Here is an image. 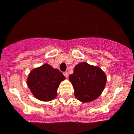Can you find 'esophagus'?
<instances>
[{"mask_svg":"<svg viewBox=\"0 0 134 134\" xmlns=\"http://www.w3.org/2000/svg\"><path fill=\"white\" fill-rule=\"evenodd\" d=\"M64 76L66 78H68V76H69V75H68V72H64Z\"/></svg>","mask_w":134,"mask_h":134,"instance_id":"1","label":"esophagus"}]
</instances>
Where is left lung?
<instances>
[{"label":"left lung","mask_w":134,"mask_h":134,"mask_svg":"<svg viewBox=\"0 0 134 134\" xmlns=\"http://www.w3.org/2000/svg\"><path fill=\"white\" fill-rule=\"evenodd\" d=\"M69 80L73 85L75 97L81 103H89L101 95L106 85L107 76L98 66L83 62L75 66Z\"/></svg>","instance_id":"obj_1"}]
</instances>
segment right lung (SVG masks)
<instances>
[{
    "instance_id": "obj_1",
    "label": "right lung",
    "mask_w": 134,
    "mask_h": 134,
    "mask_svg": "<svg viewBox=\"0 0 134 134\" xmlns=\"http://www.w3.org/2000/svg\"><path fill=\"white\" fill-rule=\"evenodd\" d=\"M65 79L58 69L44 64L30 72L27 85L36 99L42 101H50L57 97L58 86Z\"/></svg>"
}]
</instances>
